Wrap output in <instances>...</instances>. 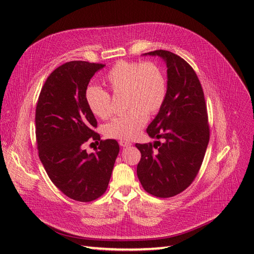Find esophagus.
<instances>
[{"mask_svg":"<svg viewBox=\"0 0 254 254\" xmlns=\"http://www.w3.org/2000/svg\"><path fill=\"white\" fill-rule=\"evenodd\" d=\"M119 145L121 147H127V146H131L132 142L131 141H127V140H120L119 141Z\"/></svg>","mask_w":254,"mask_h":254,"instance_id":"1","label":"esophagus"}]
</instances>
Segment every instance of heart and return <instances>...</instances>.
Listing matches in <instances>:
<instances>
[{
	"label": "heart",
	"mask_w": 254,
	"mask_h": 254,
	"mask_svg": "<svg viewBox=\"0 0 254 254\" xmlns=\"http://www.w3.org/2000/svg\"><path fill=\"white\" fill-rule=\"evenodd\" d=\"M105 83L115 96L125 94L126 114L117 117L104 127L109 138L128 140L136 137L148 120L163 105L167 84L163 71L153 62L119 61L109 69ZM84 99L93 115L107 120L114 114L112 96L107 91L89 86Z\"/></svg>",
	"instance_id": "1"
}]
</instances>
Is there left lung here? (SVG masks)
Returning a JSON list of instances; mask_svg holds the SVG:
<instances>
[{
  "mask_svg": "<svg viewBox=\"0 0 254 254\" xmlns=\"http://www.w3.org/2000/svg\"><path fill=\"white\" fill-rule=\"evenodd\" d=\"M166 63L167 92L163 105L147 127L151 138L136 144L141 153L137 176L145 191L157 197H172L185 191L203 163L209 142L204 91L191 65L167 50L145 54Z\"/></svg>",
  "mask_w": 254,
  "mask_h": 254,
  "instance_id": "obj_1",
  "label": "left lung"
}]
</instances>
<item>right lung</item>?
Returning a JSON list of instances; mask_svg holds the SVG:
<instances>
[{
	"instance_id": "obj_1",
	"label": "right lung",
	"mask_w": 254,
	"mask_h": 254,
	"mask_svg": "<svg viewBox=\"0 0 254 254\" xmlns=\"http://www.w3.org/2000/svg\"><path fill=\"white\" fill-rule=\"evenodd\" d=\"M105 64L70 61L57 67L38 96L35 126L38 157L50 180L78 201H92L105 193L119 145L102 140L97 122L84 93L91 78ZM100 141L94 154L83 149L87 141Z\"/></svg>"
}]
</instances>
